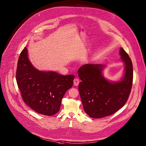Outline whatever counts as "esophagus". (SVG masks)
Returning a JSON list of instances; mask_svg holds the SVG:
<instances>
[{"mask_svg": "<svg viewBox=\"0 0 146 146\" xmlns=\"http://www.w3.org/2000/svg\"><path fill=\"white\" fill-rule=\"evenodd\" d=\"M79 82H80V81H79V80L78 78H76L74 79V80H73V84H74V86H77L78 85V84H79Z\"/></svg>", "mask_w": 146, "mask_h": 146, "instance_id": "1", "label": "esophagus"}]
</instances>
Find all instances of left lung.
<instances>
[{
	"label": "left lung",
	"instance_id": "obj_1",
	"mask_svg": "<svg viewBox=\"0 0 146 146\" xmlns=\"http://www.w3.org/2000/svg\"><path fill=\"white\" fill-rule=\"evenodd\" d=\"M120 60L124 64L122 77L117 81H110L103 75L106 67L102 64H86L78 70L82 81L78 90L85 112L91 118L110 115L127 102L132 88L133 66L131 58L120 48Z\"/></svg>",
	"mask_w": 146,
	"mask_h": 146
}]
</instances>
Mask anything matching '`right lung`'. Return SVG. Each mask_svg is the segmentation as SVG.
Wrapping results in <instances>:
<instances>
[{
    "mask_svg": "<svg viewBox=\"0 0 146 146\" xmlns=\"http://www.w3.org/2000/svg\"><path fill=\"white\" fill-rule=\"evenodd\" d=\"M74 75L40 71L31 64L25 47L17 64L16 80L24 102L36 112L45 115L57 113L61 100L73 84Z\"/></svg>",
    "mask_w": 146,
    "mask_h": 146,
    "instance_id": "obj_1",
    "label": "right lung"
}]
</instances>
